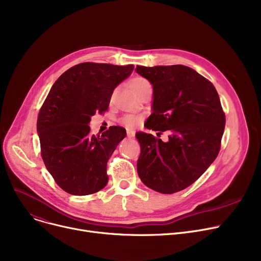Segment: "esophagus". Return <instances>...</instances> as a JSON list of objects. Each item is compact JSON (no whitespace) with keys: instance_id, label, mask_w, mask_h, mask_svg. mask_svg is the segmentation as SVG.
I'll use <instances>...</instances> for the list:
<instances>
[{"instance_id":"1","label":"esophagus","mask_w":261,"mask_h":261,"mask_svg":"<svg viewBox=\"0 0 261 261\" xmlns=\"http://www.w3.org/2000/svg\"><path fill=\"white\" fill-rule=\"evenodd\" d=\"M134 134H135V131H134V130H132V129H127V136H128V138H133Z\"/></svg>"}]
</instances>
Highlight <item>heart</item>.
I'll use <instances>...</instances> for the list:
<instances>
[{"label": "heart", "instance_id": "b5f03b06", "mask_svg": "<svg viewBox=\"0 0 261 261\" xmlns=\"http://www.w3.org/2000/svg\"><path fill=\"white\" fill-rule=\"evenodd\" d=\"M129 86H130L131 91L135 94L147 87H150V84L145 78L135 77L130 81ZM139 121H140V118L138 116H134V115H126L121 118V122L123 123V125H126L128 127H133L135 125H138Z\"/></svg>", "mask_w": 261, "mask_h": 261}]
</instances>
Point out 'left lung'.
Masks as SVG:
<instances>
[{"mask_svg": "<svg viewBox=\"0 0 261 261\" xmlns=\"http://www.w3.org/2000/svg\"><path fill=\"white\" fill-rule=\"evenodd\" d=\"M135 72L153 87L146 128L169 132L167 142L136 132L139 176L158 193H177L196 182L220 151L225 127L220 98L211 81L185 65H138Z\"/></svg>", "mask_w": 261, "mask_h": 261, "instance_id": "obj_1", "label": "left lung"}]
</instances>
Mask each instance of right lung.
Returning a JSON list of instances; mask_svg holds the SVG:
<instances>
[{"label": "right lung", "mask_w": 261, "mask_h": 261, "mask_svg": "<svg viewBox=\"0 0 261 261\" xmlns=\"http://www.w3.org/2000/svg\"><path fill=\"white\" fill-rule=\"evenodd\" d=\"M133 64L85 62L65 71L53 85L37 121L45 167L66 193L87 196L108 183L107 163L126 129L110 127L95 136L89 123L108 110L114 89L128 78Z\"/></svg>", "instance_id": "right-lung-1"}]
</instances>
